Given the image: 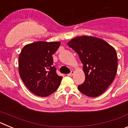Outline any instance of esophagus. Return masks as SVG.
<instances>
[{
  "instance_id": "obj_1",
  "label": "esophagus",
  "mask_w": 128,
  "mask_h": 128,
  "mask_svg": "<svg viewBox=\"0 0 128 128\" xmlns=\"http://www.w3.org/2000/svg\"><path fill=\"white\" fill-rule=\"evenodd\" d=\"M74 70H72V71H71V72H70V74H68V76H72V75L74 74Z\"/></svg>"
}]
</instances>
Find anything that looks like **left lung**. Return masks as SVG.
Returning <instances> with one entry per match:
<instances>
[{
	"mask_svg": "<svg viewBox=\"0 0 128 128\" xmlns=\"http://www.w3.org/2000/svg\"><path fill=\"white\" fill-rule=\"evenodd\" d=\"M68 46L78 53L83 65L85 80L78 86V90L90 98L104 93L117 73L115 48L103 40L90 36L76 37L68 42Z\"/></svg>",
	"mask_w": 128,
	"mask_h": 128,
	"instance_id": "8db88e82",
	"label": "left lung"
}]
</instances>
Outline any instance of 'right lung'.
<instances>
[{"mask_svg":"<svg viewBox=\"0 0 128 128\" xmlns=\"http://www.w3.org/2000/svg\"><path fill=\"white\" fill-rule=\"evenodd\" d=\"M60 42L39 41L25 46L19 56V74L32 93L47 97L58 88L62 77L53 66L52 55L60 46Z\"/></svg>","mask_w":128,"mask_h":128,"instance_id":"right-lung-1","label":"right lung"}]
</instances>
